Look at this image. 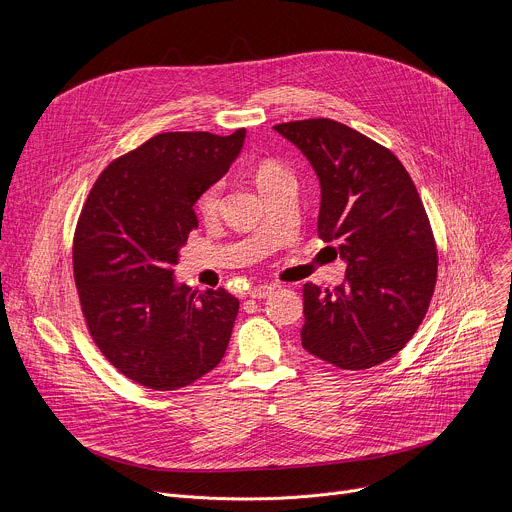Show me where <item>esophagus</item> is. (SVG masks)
<instances>
[{"label":"esophagus","mask_w":512,"mask_h":512,"mask_svg":"<svg viewBox=\"0 0 512 512\" xmlns=\"http://www.w3.org/2000/svg\"><path fill=\"white\" fill-rule=\"evenodd\" d=\"M273 289H275V285H271V283H261V285H257V287H253V289L249 291V296L255 298V300H261V298H267L269 294H273Z\"/></svg>","instance_id":"obj_1"}]
</instances>
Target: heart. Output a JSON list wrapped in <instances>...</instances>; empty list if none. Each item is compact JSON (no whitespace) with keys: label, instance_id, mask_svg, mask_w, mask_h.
I'll use <instances>...</instances> for the list:
<instances>
[{"label":"heart","instance_id":"heart-1","mask_svg":"<svg viewBox=\"0 0 512 512\" xmlns=\"http://www.w3.org/2000/svg\"><path fill=\"white\" fill-rule=\"evenodd\" d=\"M283 176H287V172H285V168H283L279 162H275V160H263V162H259V166L255 168V180H257V186H259V188H263V186H267V184H271V182H275V180H279V178H283ZM221 198H223V184L216 182V184L208 186V188L198 196L196 208H198V212H200L202 216L210 218V216H214V214L218 212V206H221Z\"/></svg>","mask_w":512,"mask_h":512}]
</instances>
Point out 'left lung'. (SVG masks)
<instances>
[{
  "label": "left lung",
  "instance_id": "1",
  "mask_svg": "<svg viewBox=\"0 0 512 512\" xmlns=\"http://www.w3.org/2000/svg\"><path fill=\"white\" fill-rule=\"evenodd\" d=\"M312 164L322 202L318 237L346 261L334 289L304 285L302 346L344 371L395 356L423 322L437 249L417 188L385 145L332 119L273 127Z\"/></svg>",
  "mask_w": 512,
  "mask_h": 512
}]
</instances>
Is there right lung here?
I'll list each match as a JSON object with an SVG mask.
<instances>
[{"label": "right lung", "instance_id": "1", "mask_svg": "<svg viewBox=\"0 0 512 512\" xmlns=\"http://www.w3.org/2000/svg\"><path fill=\"white\" fill-rule=\"evenodd\" d=\"M231 135L170 131L113 160L81 210L72 269L89 334L113 367L154 391H176L223 360L239 300L174 281L198 227L194 202L241 154Z\"/></svg>", "mask_w": 512, "mask_h": 512}]
</instances>
